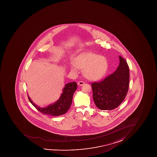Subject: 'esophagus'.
<instances>
[{
  "instance_id": "1",
  "label": "esophagus",
  "mask_w": 157,
  "mask_h": 157,
  "mask_svg": "<svg viewBox=\"0 0 157 157\" xmlns=\"http://www.w3.org/2000/svg\"><path fill=\"white\" fill-rule=\"evenodd\" d=\"M84 82H83V81H79V82H78V84L80 86H83V85H84Z\"/></svg>"
}]
</instances>
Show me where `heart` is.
<instances>
[{
  "label": "heart",
  "instance_id": "obj_1",
  "mask_svg": "<svg viewBox=\"0 0 157 157\" xmlns=\"http://www.w3.org/2000/svg\"><path fill=\"white\" fill-rule=\"evenodd\" d=\"M75 64L71 65V70L77 71L78 67L84 69L86 77L92 80L101 79L105 74L109 64L107 59L92 52H86L79 55L76 58Z\"/></svg>",
  "mask_w": 157,
  "mask_h": 157
}]
</instances>
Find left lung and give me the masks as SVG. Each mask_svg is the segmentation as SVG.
Instances as JSON below:
<instances>
[{"mask_svg": "<svg viewBox=\"0 0 157 157\" xmlns=\"http://www.w3.org/2000/svg\"><path fill=\"white\" fill-rule=\"evenodd\" d=\"M116 71L102 81L92 83L93 100L101 110H113L118 107L127 95L129 82V70L125 59L119 56Z\"/></svg>", "mask_w": 157, "mask_h": 157, "instance_id": "obj_1", "label": "left lung"}]
</instances>
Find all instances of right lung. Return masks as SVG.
Segmentation results:
<instances>
[{
	"label": "right lung",
	"instance_id": "right-lung-1",
	"mask_svg": "<svg viewBox=\"0 0 157 157\" xmlns=\"http://www.w3.org/2000/svg\"><path fill=\"white\" fill-rule=\"evenodd\" d=\"M77 88V85L75 82L68 83L63 89V93L59 100L54 104L49 105L44 108H41L32 102L28 96L29 100L35 107L39 112L44 115L51 116H58L66 113L70 109L73 99V96Z\"/></svg>",
	"mask_w": 157,
	"mask_h": 157
}]
</instances>
